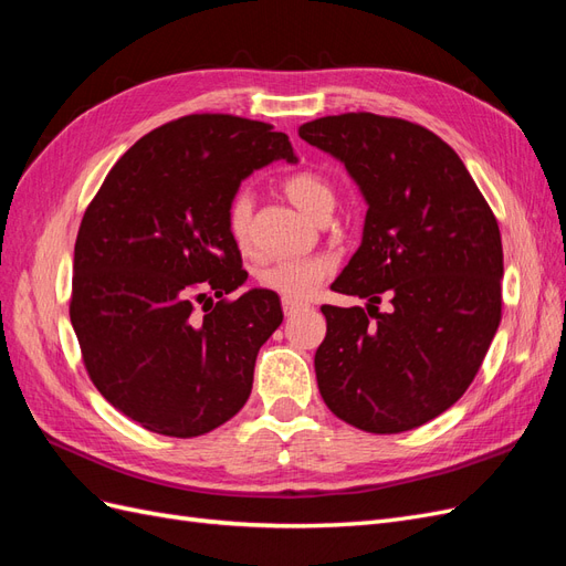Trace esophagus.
<instances>
[{"label": "esophagus", "mask_w": 566, "mask_h": 566, "mask_svg": "<svg viewBox=\"0 0 566 566\" xmlns=\"http://www.w3.org/2000/svg\"><path fill=\"white\" fill-rule=\"evenodd\" d=\"M302 302H287V300H283V312H285V316H295L300 310H302Z\"/></svg>", "instance_id": "1"}]
</instances>
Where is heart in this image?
Returning a JSON list of instances; mask_svg holds the SVG:
<instances>
[{
  "mask_svg": "<svg viewBox=\"0 0 566 566\" xmlns=\"http://www.w3.org/2000/svg\"><path fill=\"white\" fill-rule=\"evenodd\" d=\"M283 191L306 217L314 221L331 217L337 205L333 184L316 172H310V169L290 175L283 181ZM252 208H254V198L248 191H241L229 202L227 227L233 241L241 248H245L250 241ZM328 273H331V262L323 260V256H312V260H283L276 264H269L256 273V281H260L264 290L276 293L281 300L306 302L316 293V287L325 276H328Z\"/></svg>",
  "mask_w": 566,
  "mask_h": 566,
  "instance_id": "1",
  "label": "heart"
}]
</instances>
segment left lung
<instances>
[{
    "mask_svg": "<svg viewBox=\"0 0 566 566\" xmlns=\"http://www.w3.org/2000/svg\"><path fill=\"white\" fill-rule=\"evenodd\" d=\"M300 136L345 165L368 208L361 245L331 285L368 304L321 306L318 391L358 430H413L465 394L499 331V221L458 153L420 125L345 113Z\"/></svg>",
    "mask_w": 566,
    "mask_h": 566,
    "instance_id": "1",
    "label": "left lung"
}]
</instances>
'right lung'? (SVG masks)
I'll list each match as a JSON object with an SVG mask.
<instances>
[{
    "label": "right lung",
    "instance_id": "add662e5",
    "mask_svg": "<svg viewBox=\"0 0 566 566\" xmlns=\"http://www.w3.org/2000/svg\"><path fill=\"white\" fill-rule=\"evenodd\" d=\"M276 160L297 163L283 132L186 115L136 142L82 217L71 323L84 366L104 399L150 432L205 434L250 397L256 352L283 321L279 295L252 287L202 316L193 295H231L248 281L229 202Z\"/></svg>",
    "mask_w": 566,
    "mask_h": 566
}]
</instances>
